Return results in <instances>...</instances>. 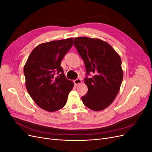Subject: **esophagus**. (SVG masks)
Instances as JSON below:
<instances>
[{
	"label": "esophagus",
	"instance_id": "obj_1",
	"mask_svg": "<svg viewBox=\"0 0 152 152\" xmlns=\"http://www.w3.org/2000/svg\"><path fill=\"white\" fill-rule=\"evenodd\" d=\"M81 82H82V80H81L80 79H76V80H74V84H75V85H77V86L80 84Z\"/></svg>",
	"mask_w": 152,
	"mask_h": 152
}]
</instances>
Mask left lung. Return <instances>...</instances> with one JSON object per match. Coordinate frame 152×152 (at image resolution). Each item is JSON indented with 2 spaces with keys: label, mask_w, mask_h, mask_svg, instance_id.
<instances>
[{
  "label": "left lung",
  "mask_w": 152,
  "mask_h": 152,
  "mask_svg": "<svg viewBox=\"0 0 152 152\" xmlns=\"http://www.w3.org/2000/svg\"><path fill=\"white\" fill-rule=\"evenodd\" d=\"M74 45L84 61L86 74L94 73L92 78H85L88 91L82 97V102L94 111L103 110L113 103L120 90L123 80L121 57L99 39L76 37Z\"/></svg>",
  "instance_id": "1"
}]
</instances>
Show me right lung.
Wrapping results in <instances>:
<instances>
[{
  "instance_id": "1",
  "label": "right lung",
  "mask_w": 152,
  "mask_h": 152,
  "mask_svg": "<svg viewBox=\"0 0 152 152\" xmlns=\"http://www.w3.org/2000/svg\"><path fill=\"white\" fill-rule=\"evenodd\" d=\"M73 44V38L40 44L32 50L24 66L27 91L45 111L56 112L63 108L74 86L66 79L60 66ZM55 74L59 75L56 77Z\"/></svg>"
}]
</instances>
